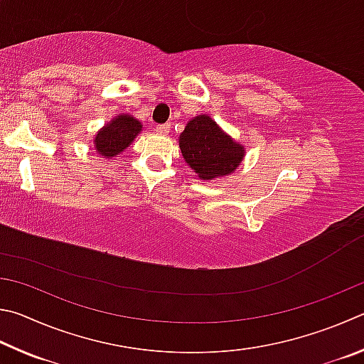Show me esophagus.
I'll list each match as a JSON object with an SVG mask.
<instances>
[{
	"mask_svg": "<svg viewBox=\"0 0 364 364\" xmlns=\"http://www.w3.org/2000/svg\"><path fill=\"white\" fill-rule=\"evenodd\" d=\"M169 127H171L169 124H158L155 127V131H156V134H159V136H168Z\"/></svg>",
	"mask_w": 364,
	"mask_h": 364,
	"instance_id": "obj_1",
	"label": "esophagus"
}]
</instances>
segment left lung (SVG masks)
Returning <instances> with one entry per match:
<instances>
[{
    "instance_id": "1",
    "label": "left lung",
    "mask_w": 364,
    "mask_h": 364,
    "mask_svg": "<svg viewBox=\"0 0 364 364\" xmlns=\"http://www.w3.org/2000/svg\"><path fill=\"white\" fill-rule=\"evenodd\" d=\"M182 156L201 181L232 174L243 161L245 146L220 129L208 114L190 119L178 137Z\"/></svg>"
}]
</instances>
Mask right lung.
<instances>
[{
    "instance_id": "add662e5",
    "label": "right lung",
    "mask_w": 364,
    "mask_h": 364,
    "mask_svg": "<svg viewBox=\"0 0 364 364\" xmlns=\"http://www.w3.org/2000/svg\"><path fill=\"white\" fill-rule=\"evenodd\" d=\"M142 131V123L131 114H118L107 123L94 137V149L104 158H112L124 151Z\"/></svg>"
}]
</instances>
